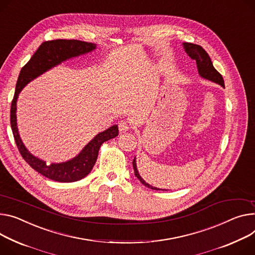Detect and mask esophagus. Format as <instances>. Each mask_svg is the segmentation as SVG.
<instances>
[{
	"instance_id": "34e87169",
	"label": "esophagus",
	"mask_w": 255,
	"mask_h": 255,
	"mask_svg": "<svg viewBox=\"0 0 255 255\" xmlns=\"http://www.w3.org/2000/svg\"><path fill=\"white\" fill-rule=\"evenodd\" d=\"M119 128H120V131H121V132H126L127 130H128L129 125H128V122L122 121V122L119 124Z\"/></svg>"
}]
</instances>
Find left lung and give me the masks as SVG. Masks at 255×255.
<instances>
[{"mask_svg": "<svg viewBox=\"0 0 255 255\" xmlns=\"http://www.w3.org/2000/svg\"><path fill=\"white\" fill-rule=\"evenodd\" d=\"M183 46H184V49H185L186 53L190 56L191 59L196 61V64H197V68H198V72H199L200 76L205 78V80H208V81L213 82L215 84H219L220 86L225 88L224 78H223L222 74L213 67L210 57L206 53V51L201 46L191 44V43H184ZM132 167H133V170H134V175L140 180V182L144 186H146V187H148V188H150L152 190H159V191L161 190V189H158V188H156V187L150 186L149 184H147L141 178V175L139 174L138 169H136L135 157L132 160ZM161 191H165V190H161Z\"/></svg>", "mask_w": 255, "mask_h": 255, "instance_id": "left-lung-1", "label": "left lung"}]
</instances>
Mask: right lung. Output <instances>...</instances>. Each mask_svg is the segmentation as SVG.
Listing matches in <instances>:
<instances>
[{
  "mask_svg": "<svg viewBox=\"0 0 255 255\" xmlns=\"http://www.w3.org/2000/svg\"><path fill=\"white\" fill-rule=\"evenodd\" d=\"M96 49L92 43L77 40H54L44 42L30 58V60L21 68L19 73L14 98L10 110V123L14 140L23 159L44 177L60 183H71L84 179L91 172L96 163L98 152L101 145L119 135V127L116 125L98 133L74 158L61 163H51L41 160L33 156L24 146L19 135L16 122V102L19 93L35 77L40 76L52 67L60 64L70 58L87 54Z\"/></svg>",
  "mask_w": 255,
  "mask_h": 255,
  "instance_id": "add662e5",
  "label": "right lung"
}]
</instances>
